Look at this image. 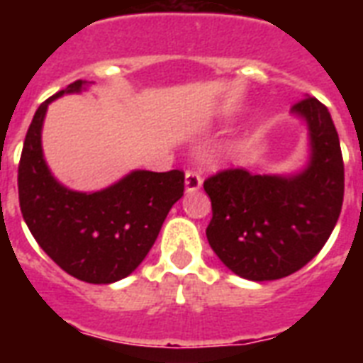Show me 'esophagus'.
Wrapping results in <instances>:
<instances>
[{
  "instance_id": "1",
  "label": "esophagus",
  "mask_w": 363,
  "mask_h": 363,
  "mask_svg": "<svg viewBox=\"0 0 363 363\" xmlns=\"http://www.w3.org/2000/svg\"><path fill=\"white\" fill-rule=\"evenodd\" d=\"M201 175H199L198 171H186V175H184V188H186L188 194L198 192L199 188H201Z\"/></svg>"
}]
</instances>
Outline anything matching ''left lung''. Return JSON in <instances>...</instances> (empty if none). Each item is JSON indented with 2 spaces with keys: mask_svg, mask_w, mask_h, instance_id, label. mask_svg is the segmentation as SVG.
I'll list each match as a JSON object with an SVG mask.
<instances>
[{
  "mask_svg": "<svg viewBox=\"0 0 363 363\" xmlns=\"http://www.w3.org/2000/svg\"><path fill=\"white\" fill-rule=\"evenodd\" d=\"M309 135V160L290 175L228 169L203 182L213 205L207 241L220 262L248 281H277L309 264L337 224L345 192L341 145L316 98L292 107Z\"/></svg>",
  "mask_w": 363,
  "mask_h": 363,
  "instance_id": "8db88e82",
  "label": "left lung"
}]
</instances>
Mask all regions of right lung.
Instances as JSON below:
<instances>
[{"label":"right lung","instance_id":"obj_1","mask_svg":"<svg viewBox=\"0 0 363 363\" xmlns=\"http://www.w3.org/2000/svg\"><path fill=\"white\" fill-rule=\"evenodd\" d=\"M75 81L39 105L18 165L20 211L31 235L56 264L90 284H111L137 269L158 238L165 216L184 192V173L135 169L98 192H77L50 173L41 131L48 105L79 94Z\"/></svg>","mask_w":363,"mask_h":363}]
</instances>
